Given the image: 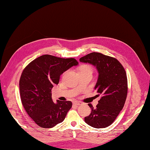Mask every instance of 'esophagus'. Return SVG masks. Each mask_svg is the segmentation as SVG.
Listing matches in <instances>:
<instances>
[{
	"label": "esophagus",
	"instance_id": "obj_1",
	"mask_svg": "<svg viewBox=\"0 0 150 150\" xmlns=\"http://www.w3.org/2000/svg\"><path fill=\"white\" fill-rule=\"evenodd\" d=\"M82 103L80 101H75L74 103H73V104L75 105V106H79V105H81Z\"/></svg>",
	"mask_w": 150,
	"mask_h": 150
}]
</instances>
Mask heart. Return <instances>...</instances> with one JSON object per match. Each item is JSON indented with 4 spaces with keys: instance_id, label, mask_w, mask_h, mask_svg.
Wrapping results in <instances>:
<instances>
[{
    "instance_id": "heart-1",
    "label": "heart",
    "mask_w": 150,
    "mask_h": 150,
    "mask_svg": "<svg viewBox=\"0 0 150 150\" xmlns=\"http://www.w3.org/2000/svg\"><path fill=\"white\" fill-rule=\"evenodd\" d=\"M91 71L92 73V68L90 65L83 64L81 66L80 68H79V71Z\"/></svg>"
}]
</instances>
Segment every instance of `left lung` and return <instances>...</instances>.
Returning <instances> with one entry per match:
<instances>
[{"label": "left lung", "instance_id": "1", "mask_svg": "<svg viewBox=\"0 0 150 150\" xmlns=\"http://www.w3.org/2000/svg\"><path fill=\"white\" fill-rule=\"evenodd\" d=\"M79 60L96 67L98 77L95 90L97 96H101L95 108L88 104L91 111L84 121L95 128H106L114 122L125 104L128 93L125 69L117 59L100 53H89Z\"/></svg>", "mask_w": 150, "mask_h": 150}]
</instances>
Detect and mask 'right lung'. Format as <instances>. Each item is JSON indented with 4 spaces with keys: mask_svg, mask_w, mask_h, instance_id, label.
<instances>
[{
    "mask_svg": "<svg viewBox=\"0 0 150 150\" xmlns=\"http://www.w3.org/2000/svg\"><path fill=\"white\" fill-rule=\"evenodd\" d=\"M78 64L73 58L44 55L24 69L19 81L22 104L28 115L41 128H51L62 122L71 109V101L53 103L52 89L59 84L64 72Z\"/></svg>",
    "mask_w": 150,
    "mask_h": 150,
    "instance_id": "obj_1",
    "label": "right lung"
}]
</instances>
